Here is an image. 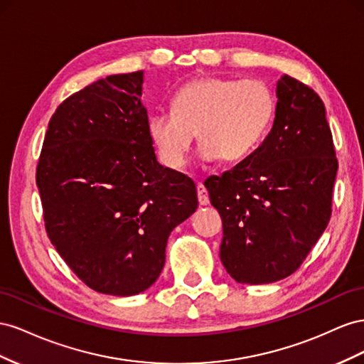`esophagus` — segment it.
Returning a JSON list of instances; mask_svg holds the SVG:
<instances>
[{
	"mask_svg": "<svg viewBox=\"0 0 364 364\" xmlns=\"http://www.w3.org/2000/svg\"><path fill=\"white\" fill-rule=\"evenodd\" d=\"M196 192H198V201H200L201 205H207L210 203L209 192H207V189L204 188L203 183H198V186H196Z\"/></svg>",
	"mask_w": 364,
	"mask_h": 364,
	"instance_id": "34e87169",
	"label": "esophagus"
}]
</instances>
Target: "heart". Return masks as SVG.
<instances>
[{
  "label": "heart",
  "instance_id": "1",
  "mask_svg": "<svg viewBox=\"0 0 364 364\" xmlns=\"http://www.w3.org/2000/svg\"><path fill=\"white\" fill-rule=\"evenodd\" d=\"M172 112L157 111L148 131L164 164L181 169L195 134L201 159L237 161L262 141L276 111L273 91L262 80L204 76L176 90Z\"/></svg>",
  "mask_w": 364,
  "mask_h": 364
}]
</instances>
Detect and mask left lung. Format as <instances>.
<instances>
[{
  "mask_svg": "<svg viewBox=\"0 0 364 364\" xmlns=\"http://www.w3.org/2000/svg\"><path fill=\"white\" fill-rule=\"evenodd\" d=\"M261 146L204 186L223 220L220 257L240 284H269L302 265L331 220L338 161L317 92L291 76L276 88Z\"/></svg>",
  "mask_w": 364,
  "mask_h": 364,
  "instance_id": "obj_1",
  "label": "left lung"
}]
</instances>
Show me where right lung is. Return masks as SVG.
Instances as JSON below:
<instances>
[{
  "label": "right lung",
  "instance_id": "add662e5",
  "mask_svg": "<svg viewBox=\"0 0 364 364\" xmlns=\"http://www.w3.org/2000/svg\"><path fill=\"white\" fill-rule=\"evenodd\" d=\"M141 84L143 71L112 75L67 97L36 168L51 244L82 282L111 296L159 279L171 232L198 207L189 176L155 159Z\"/></svg>",
  "mask_w": 364,
  "mask_h": 364
}]
</instances>
